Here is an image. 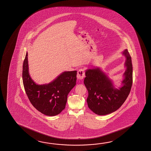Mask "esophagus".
<instances>
[{"mask_svg": "<svg viewBox=\"0 0 151 151\" xmlns=\"http://www.w3.org/2000/svg\"><path fill=\"white\" fill-rule=\"evenodd\" d=\"M77 78L79 80H82L85 77V70L83 68H80L79 69L78 72H77Z\"/></svg>", "mask_w": 151, "mask_h": 151, "instance_id": "esophagus-1", "label": "esophagus"}]
</instances>
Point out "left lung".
Instances as JSON below:
<instances>
[{
	"mask_svg": "<svg viewBox=\"0 0 151 151\" xmlns=\"http://www.w3.org/2000/svg\"><path fill=\"white\" fill-rule=\"evenodd\" d=\"M122 54L126 58V70L121 87L116 88L99 68L88 69L85 72L83 83L88 93L87 103L89 109L98 115H106L119 109L130 93L133 83L131 57L127 49Z\"/></svg>",
	"mask_w": 151,
	"mask_h": 151,
	"instance_id": "8db88e82",
	"label": "left lung"
}]
</instances>
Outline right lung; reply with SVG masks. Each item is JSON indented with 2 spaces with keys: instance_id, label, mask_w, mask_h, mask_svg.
I'll return each mask as SVG.
<instances>
[{
  "instance_id": "add662e5",
  "label": "right lung",
  "mask_w": 151,
  "mask_h": 151,
  "mask_svg": "<svg viewBox=\"0 0 151 151\" xmlns=\"http://www.w3.org/2000/svg\"><path fill=\"white\" fill-rule=\"evenodd\" d=\"M27 55L26 52L23 81L29 100L40 112L46 116H56L65 108L68 94L76 84L77 71L64 72L48 84L38 85L29 74Z\"/></svg>"
}]
</instances>
